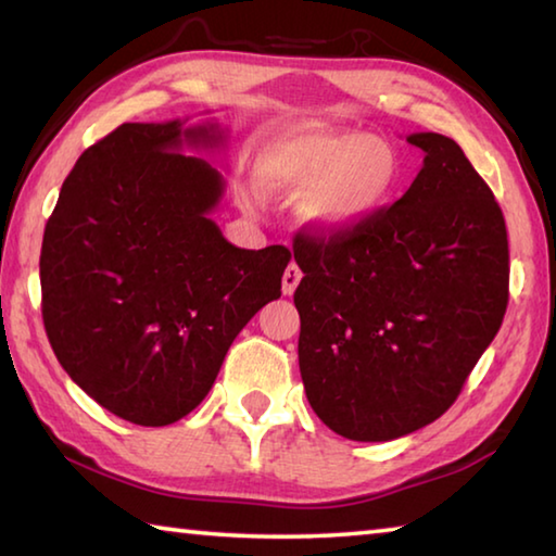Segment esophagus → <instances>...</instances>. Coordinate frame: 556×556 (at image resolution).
Masks as SVG:
<instances>
[{"mask_svg":"<svg viewBox=\"0 0 556 556\" xmlns=\"http://www.w3.org/2000/svg\"><path fill=\"white\" fill-rule=\"evenodd\" d=\"M299 281H301V269H299V265L291 262V265L285 269V277H281V291H285L287 296H291L296 291Z\"/></svg>","mask_w":556,"mask_h":556,"instance_id":"obj_1","label":"esophagus"}]
</instances>
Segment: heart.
I'll list each match as a JSON object with an SVG mask.
<instances>
[{
  "label": "heart",
  "instance_id": "obj_1",
  "mask_svg": "<svg viewBox=\"0 0 556 556\" xmlns=\"http://www.w3.org/2000/svg\"><path fill=\"white\" fill-rule=\"evenodd\" d=\"M269 191L304 199V214L326 233L365 226L396 194L401 157L387 140L326 126H299L260 155Z\"/></svg>",
  "mask_w": 556,
  "mask_h": 556
}]
</instances>
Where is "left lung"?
Listing matches in <instances>:
<instances>
[{
    "instance_id": "left-lung-1",
    "label": "left lung",
    "mask_w": 556,
    "mask_h": 556,
    "mask_svg": "<svg viewBox=\"0 0 556 556\" xmlns=\"http://www.w3.org/2000/svg\"><path fill=\"white\" fill-rule=\"evenodd\" d=\"M406 194L348 233H299V369L338 435L387 442L438 420L508 306L498 201L452 138L410 134Z\"/></svg>"
}]
</instances>
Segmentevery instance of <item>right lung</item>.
Here are the masks:
<instances>
[{
	"label": "right lung",
	"instance_id": "right-lung-1",
	"mask_svg": "<svg viewBox=\"0 0 556 556\" xmlns=\"http://www.w3.org/2000/svg\"><path fill=\"white\" fill-rule=\"evenodd\" d=\"M121 124L60 189L40 248L43 326L99 406L169 426L214 387L245 323L281 296L285 245H230L211 220L224 175L181 148L224 143L214 121Z\"/></svg>",
	"mask_w": 556,
	"mask_h": 556
}]
</instances>
